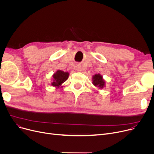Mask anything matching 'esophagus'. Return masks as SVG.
Instances as JSON below:
<instances>
[{"label":"esophagus","mask_w":154,"mask_h":154,"mask_svg":"<svg viewBox=\"0 0 154 154\" xmlns=\"http://www.w3.org/2000/svg\"><path fill=\"white\" fill-rule=\"evenodd\" d=\"M77 70H79V69H80V67H77Z\"/></svg>","instance_id":"esophagus-1"}]
</instances>
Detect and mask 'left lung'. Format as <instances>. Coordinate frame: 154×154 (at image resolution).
<instances>
[{"label": "left lung", "instance_id": "left-lung-1", "mask_svg": "<svg viewBox=\"0 0 154 154\" xmlns=\"http://www.w3.org/2000/svg\"><path fill=\"white\" fill-rule=\"evenodd\" d=\"M92 84L93 85L98 88L99 89H102L103 87H106V81L103 79V77L100 74L94 75L92 76Z\"/></svg>", "mask_w": 154, "mask_h": 154}]
</instances>
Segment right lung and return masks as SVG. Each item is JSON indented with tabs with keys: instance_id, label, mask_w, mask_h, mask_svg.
I'll list each match as a JSON object with an SVG mask.
<instances>
[{
	"instance_id": "add662e5",
	"label": "right lung",
	"mask_w": 154,
	"mask_h": 154,
	"mask_svg": "<svg viewBox=\"0 0 154 154\" xmlns=\"http://www.w3.org/2000/svg\"><path fill=\"white\" fill-rule=\"evenodd\" d=\"M69 74L68 72H63L60 70L56 71L52 75V82L51 85L56 88H62L63 83H64L68 79Z\"/></svg>"
}]
</instances>
